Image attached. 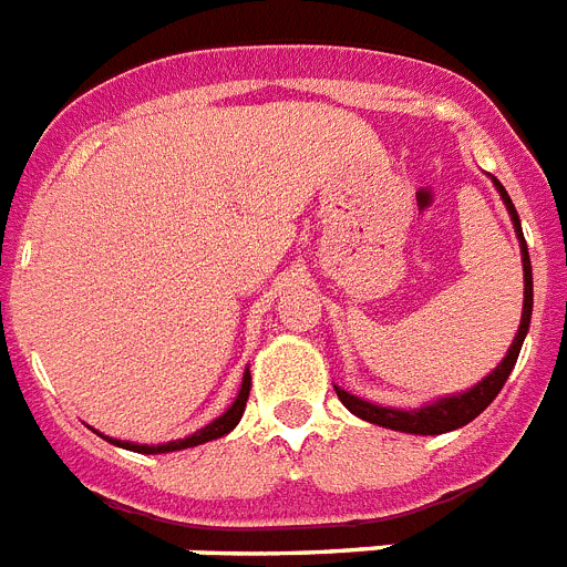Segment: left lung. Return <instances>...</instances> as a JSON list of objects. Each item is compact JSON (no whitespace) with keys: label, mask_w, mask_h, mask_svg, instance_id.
Here are the masks:
<instances>
[{"label":"left lung","mask_w":567,"mask_h":567,"mask_svg":"<svg viewBox=\"0 0 567 567\" xmlns=\"http://www.w3.org/2000/svg\"><path fill=\"white\" fill-rule=\"evenodd\" d=\"M498 193H502L507 210H511L513 225H516L518 241H522V268H525V308H522V322H518V331L513 337V346L507 351L502 363L493 369L489 378H484L478 386H473L470 392L455 394V398H444V401H435L430 406L412 409V412H403V409H386V406H374L369 401H360L354 394L342 392L337 389V398L342 401V406L354 412L357 417H363L369 423H378V426H386V430L398 432H412V435H441V432L458 430L464 423H470L473 417H478L489 403L496 401V394L502 392L504 380L511 378L513 365L518 360V351H522V342H525L527 326H530V311H534V274H530V256H527L525 236H522V225H518L516 207H513L511 195L504 193V187L496 181Z\"/></svg>","instance_id":"8db88e82"}]
</instances>
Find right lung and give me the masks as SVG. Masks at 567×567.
<instances>
[{
  "instance_id": "right-lung-1",
  "label": "right lung",
  "mask_w": 567,
  "mask_h": 567,
  "mask_svg": "<svg viewBox=\"0 0 567 567\" xmlns=\"http://www.w3.org/2000/svg\"><path fill=\"white\" fill-rule=\"evenodd\" d=\"M247 394H250V372H245V380H241V389H239V398L233 401V406L227 409L225 415L216 417L213 423H207L204 430H198L195 435L189 437H181V441H169V444H158V446H150V444H130V441H114V437H106L112 444L117 446H126L132 453H146V455H155V453H175V450H187V446H198V444H207L213 437H221L241 421V412L247 406Z\"/></svg>"
}]
</instances>
